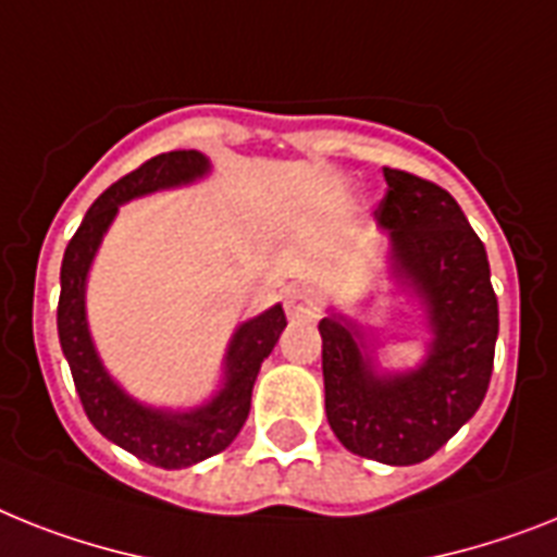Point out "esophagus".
Wrapping results in <instances>:
<instances>
[{"label": "esophagus", "instance_id": "esophagus-1", "mask_svg": "<svg viewBox=\"0 0 557 557\" xmlns=\"http://www.w3.org/2000/svg\"><path fill=\"white\" fill-rule=\"evenodd\" d=\"M289 321H310L319 312V296L307 287H289L287 301H284Z\"/></svg>", "mask_w": 557, "mask_h": 557}]
</instances>
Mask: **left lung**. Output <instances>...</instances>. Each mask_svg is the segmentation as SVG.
<instances>
[{
	"mask_svg": "<svg viewBox=\"0 0 557 557\" xmlns=\"http://www.w3.org/2000/svg\"><path fill=\"white\" fill-rule=\"evenodd\" d=\"M375 222L389 238V278L424 312L426 356L410 370H379L375 338L330 310L319 321L324 410L350 453L389 467L426 461L484 401L498 338L490 261L444 187L384 168Z\"/></svg>",
	"mask_w": 557,
	"mask_h": 557,
	"instance_id": "8db88e82",
	"label": "left lung"
}]
</instances>
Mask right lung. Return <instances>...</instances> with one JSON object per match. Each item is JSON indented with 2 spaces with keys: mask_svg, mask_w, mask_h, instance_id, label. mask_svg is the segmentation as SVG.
<instances>
[{
  "mask_svg": "<svg viewBox=\"0 0 557 557\" xmlns=\"http://www.w3.org/2000/svg\"><path fill=\"white\" fill-rule=\"evenodd\" d=\"M210 173V159L199 150H170L133 170L94 201L62 259L57 327L59 344L73 372L90 424L116 447L162 470H185L222 453L233 444L250 412L252 384L261 361L273 352L287 327L282 305H273L256 319L238 324L224 352L222 387L190 410H164L136 401L102 364L87 324V273L119 207L159 190H173L199 182Z\"/></svg>",
  "mask_w": 557,
  "mask_h": 557,
  "instance_id": "right-lung-1",
  "label": "right lung"
}]
</instances>
